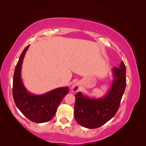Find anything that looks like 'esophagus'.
<instances>
[{"label":"esophagus","mask_w":146,"mask_h":146,"mask_svg":"<svg viewBox=\"0 0 146 146\" xmlns=\"http://www.w3.org/2000/svg\"><path fill=\"white\" fill-rule=\"evenodd\" d=\"M80 88V83H79L78 82H75L73 84V85L71 86V90L74 93L78 92Z\"/></svg>","instance_id":"esophagus-1"}]
</instances>
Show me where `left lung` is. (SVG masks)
<instances>
[{
	"label": "left lung",
	"mask_w": 146,
	"mask_h": 146,
	"mask_svg": "<svg viewBox=\"0 0 146 146\" xmlns=\"http://www.w3.org/2000/svg\"><path fill=\"white\" fill-rule=\"evenodd\" d=\"M111 88L102 98H90L80 92L75 94L74 117L77 122L86 128L102 126L115 116L119 107L126 86V68L122 61L113 67Z\"/></svg>",
	"instance_id": "8db88e82"
}]
</instances>
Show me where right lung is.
<instances>
[{"label":"right lung","mask_w":146,"mask_h":146,"mask_svg":"<svg viewBox=\"0 0 146 146\" xmlns=\"http://www.w3.org/2000/svg\"><path fill=\"white\" fill-rule=\"evenodd\" d=\"M29 45L20 56L13 79V98L16 106L23 115L35 123H44L52 119L68 87H60L42 95H33L26 89L21 79V68Z\"/></svg>","instance_id":"obj_1"}]
</instances>
